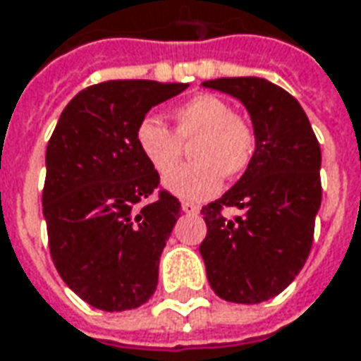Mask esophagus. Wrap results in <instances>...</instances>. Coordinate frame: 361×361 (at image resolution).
<instances>
[{"mask_svg": "<svg viewBox=\"0 0 361 361\" xmlns=\"http://www.w3.org/2000/svg\"><path fill=\"white\" fill-rule=\"evenodd\" d=\"M198 210L200 209H198L195 202H188V200H186V202H183V212H186V214H197Z\"/></svg>", "mask_w": 361, "mask_h": 361, "instance_id": "obj_1", "label": "esophagus"}]
</instances>
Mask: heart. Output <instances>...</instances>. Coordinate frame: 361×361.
<instances>
[{
	"mask_svg": "<svg viewBox=\"0 0 361 361\" xmlns=\"http://www.w3.org/2000/svg\"><path fill=\"white\" fill-rule=\"evenodd\" d=\"M135 142L157 175L166 176L182 158L183 146L193 145L192 165L164 180L166 188L186 200L216 195L224 175H244L254 161L258 137L254 125L216 95L192 97L175 109V133L159 118L145 117L137 125Z\"/></svg>",
	"mask_w": 361,
	"mask_h": 361,
	"instance_id": "b5f03b06",
	"label": "heart"
}]
</instances>
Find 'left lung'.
<instances>
[{
    "label": "left lung",
    "instance_id": "1",
    "mask_svg": "<svg viewBox=\"0 0 361 361\" xmlns=\"http://www.w3.org/2000/svg\"><path fill=\"white\" fill-rule=\"evenodd\" d=\"M204 87L236 97L250 113L258 147L250 169L219 200L202 207L200 256L210 288L226 302L278 296L310 254L320 210V142L300 103L260 77H222ZM238 208L234 219L224 210Z\"/></svg>",
    "mask_w": 361,
    "mask_h": 361
}]
</instances>
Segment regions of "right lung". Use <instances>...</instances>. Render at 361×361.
I'll use <instances>...</instances> for the list:
<instances>
[{"instance_id": "1", "label": "right lung", "mask_w": 361, "mask_h": 361, "mask_svg": "<svg viewBox=\"0 0 361 361\" xmlns=\"http://www.w3.org/2000/svg\"><path fill=\"white\" fill-rule=\"evenodd\" d=\"M186 87L145 79L91 85L63 109L47 142L41 200L51 260L93 308L133 310L157 290L180 202L159 188L135 130L151 107ZM147 197L152 202L139 207Z\"/></svg>"}]
</instances>
